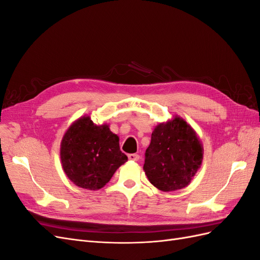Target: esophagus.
Instances as JSON below:
<instances>
[{"label": "esophagus", "mask_w": 260, "mask_h": 260, "mask_svg": "<svg viewBox=\"0 0 260 260\" xmlns=\"http://www.w3.org/2000/svg\"><path fill=\"white\" fill-rule=\"evenodd\" d=\"M128 158H129L130 160L137 161V160L140 159V156H139L138 154H129V155H128Z\"/></svg>", "instance_id": "obj_1"}]
</instances>
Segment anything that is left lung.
Wrapping results in <instances>:
<instances>
[{"instance_id":"left-lung-1","label":"left lung","mask_w":260,"mask_h":260,"mask_svg":"<svg viewBox=\"0 0 260 260\" xmlns=\"http://www.w3.org/2000/svg\"><path fill=\"white\" fill-rule=\"evenodd\" d=\"M204 149L193 128L184 119L156 125L146 148L143 169L155 187L164 192L183 188L200 169Z\"/></svg>"}]
</instances>
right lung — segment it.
<instances>
[{
  "label": "right lung",
  "instance_id": "1",
  "mask_svg": "<svg viewBox=\"0 0 260 260\" xmlns=\"http://www.w3.org/2000/svg\"><path fill=\"white\" fill-rule=\"evenodd\" d=\"M60 160L72 182L95 191L109 182L128 157L120 151L119 138L108 124L96 125L89 116H83L73 122L62 137Z\"/></svg>",
  "mask_w": 260,
  "mask_h": 260
}]
</instances>
